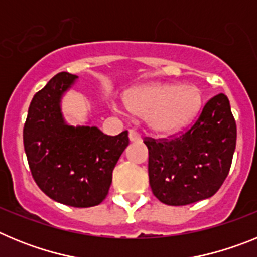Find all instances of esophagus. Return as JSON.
Instances as JSON below:
<instances>
[{
  "instance_id": "34e87169",
  "label": "esophagus",
  "mask_w": 257,
  "mask_h": 257,
  "mask_svg": "<svg viewBox=\"0 0 257 257\" xmlns=\"http://www.w3.org/2000/svg\"><path fill=\"white\" fill-rule=\"evenodd\" d=\"M128 139H130V142H133V143H138L142 140V136H140L139 133H136V131H134V130H130V133H128Z\"/></svg>"
}]
</instances>
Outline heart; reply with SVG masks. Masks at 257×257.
<instances>
[{
	"label": "heart",
	"mask_w": 257,
	"mask_h": 257,
	"mask_svg": "<svg viewBox=\"0 0 257 257\" xmlns=\"http://www.w3.org/2000/svg\"><path fill=\"white\" fill-rule=\"evenodd\" d=\"M201 104V92L193 85L149 83L126 96L128 110L148 118L149 127L161 135H171L187 127L199 112Z\"/></svg>",
	"instance_id": "heart-1"
}]
</instances>
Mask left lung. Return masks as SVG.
<instances>
[{"label": "left lung", "mask_w": 257, "mask_h": 257, "mask_svg": "<svg viewBox=\"0 0 257 257\" xmlns=\"http://www.w3.org/2000/svg\"><path fill=\"white\" fill-rule=\"evenodd\" d=\"M237 126L226 95L206 103L197 121L172 139H145L149 184L169 206H185L212 197L230 170Z\"/></svg>", "instance_id": "8db88e82"}]
</instances>
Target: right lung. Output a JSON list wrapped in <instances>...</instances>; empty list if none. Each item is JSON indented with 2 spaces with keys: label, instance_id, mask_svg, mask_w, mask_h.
I'll return each instance as SVG.
<instances>
[{
  "label": "right lung",
  "instance_id": "add662e5",
  "mask_svg": "<svg viewBox=\"0 0 257 257\" xmlns=\"http://www.w3.org/2000/svg\"><path fill=\"white\" fill-rule=\"evenodd\" d=\"M78 77L61 72L33 96L23 130L29 169L40 189L72 207H92L105 199L128 133L109 136L95 126H72L61 97Z\"/></svg>",
  "mask_w": 257,
  "mask_h": 257
}]
</instances>
